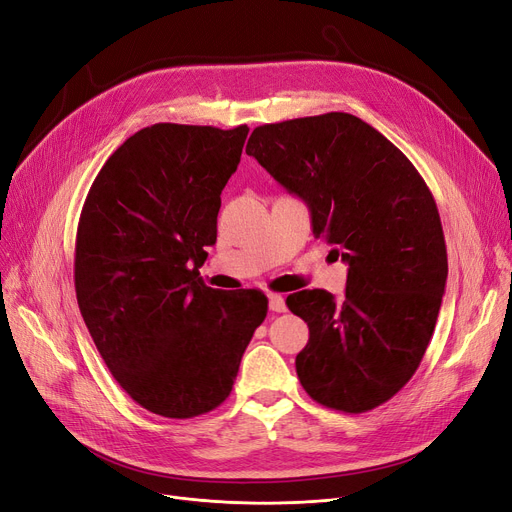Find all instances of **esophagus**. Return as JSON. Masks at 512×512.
Listing matches in <instances>:
<instances>
[{"instance_id":"34e87169","label":"esophagus","mask_w":512,"mask_h":512,"mask_svg":"<svg viewBox=\"0 0 512 512\" xmlns=\"http://www.w3.org/2000/svg\"><path fill=\"white\" fill-rule=\"evenodd\" d=\"M268 301H270V309L276 311V314H282V311L286 309V303H284V297L278 295V293H270L268 295Z\"/></svg>"}]
</instances>
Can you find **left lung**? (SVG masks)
Listing matches in <instances>:
<instances>
[{"label":"left lung","mask_w":512,"mask_h":512,"mask_svg":"<svg viewBox=\"0 0 512 512\" xmlns=\"http://www.w3.org/2000/svg\"><path fill=\"white\" fill-rule=\"evenodd\" d=\"M247 154L307 203L314 236L347 265L345 297H286L309 326L297 376L311 399L347 414L385 404L416 372L446 291L435 198L406 154L347 113L255 127Z\"/></svg>","instance_id":"obj_1"}]
</instances>
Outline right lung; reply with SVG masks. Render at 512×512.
<instances>
[{
	"label": "right lung",
	"instance_id": "add662e5",
	"mask_svg": "<svg viewBox=\"0 0 512 512\" xmlns=\"http://www.w3.org/2000/svg\"><path fill=\"white\" fill-rule=\"evenodd\" d=\"M247 133V125L144 127L110 154L81 209L83 322L125 393L165 418L224 402L268 316L261 291H217L198 274Z\"/></svg>",
	"mask_w": 512,
	"mask_h": 512
}]
</instances>
